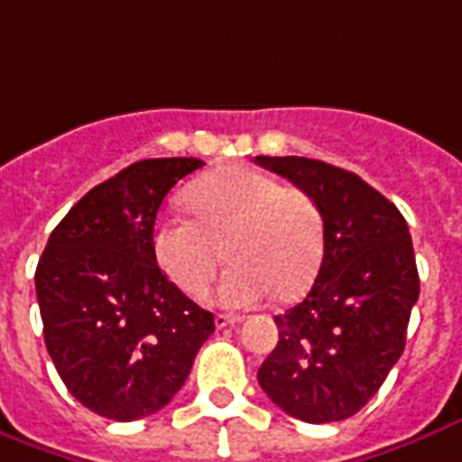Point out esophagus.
Returning a JSON list of instances; mask_svg holds the SVG:
<instances>
[{
    "label": "esophagus",
    "mask_w": 462,
    "mask_h": 462,
    "mask_svg": "<svg viewBox=\"0 0 462 462\" xmlns=\"http://www.w3.org/2000/svg\"><path fill=\"white\" fill-rule=\"evenodd\" d=\"M241 323V318L238 316H226V313H217V316H214V325H217V328H228V325H238Z\"/></svg>",
    "instance_id": "obj_1"
}]
</instances>
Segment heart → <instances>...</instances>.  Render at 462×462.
I'll return each instance as SVG.
<instances>
[{"label": "heart", "mask_w": 462, "mask_h": 462, "mask_svg": "<svg viewBox=\"0 0 462 462\" xmlns=\"http://www.w3.org/2000/svg\"><path fill=\"white\" fill-rule=\"evenodd\" d=\"M195 219L168 214L153 228V253L182 294L205 291L221 257L224 272L212 299L226 309H248L274 289L299 294L316 277L323 257V217L303 190L253 168H224L188 192Z\"/></svg>", "instance_id": "1"}]
</instances>
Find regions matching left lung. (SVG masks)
I'll return each mask as SVG.
<instances>
[{"instance_id": "obj_1", "label": "left lung", "mask_w": 462, "mask_h": 462, "mask_svg": "<svg viewBox=\"0 0 462 462\" xmlns=\"http://www.w3.org/2000/svg\"><path fill=\"white\" fill-rule=\"evenodd\" d=\"M316 199L323 260L301 303L274 316L280 342L257 371L274 405L309 424L352 417L405 349L420 299L410 228L398 207L345 168L303 156H257Z\"/></svg>"}]
</instances>
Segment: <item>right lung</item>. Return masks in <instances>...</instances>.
Segmentation results:
<instances>
[{
	"instance_id": "right-lung-1",
	"label": "right lung",
	"mask_w": 462,
	"mask_h": 462,
	"mask_svg": "<svg viewBox=\"0 0 462 462\" xmlns=\"http://www.w3.org/2000/svg\"><path fill=\"white\" fill-rule=\"evenodd\" d=\"M199 159H144L96 185L50 234L35 270L45 346L67 391L106 420L166 407L214 316L161 272L156 214Z\"/></svg>"
}]
</instances>
